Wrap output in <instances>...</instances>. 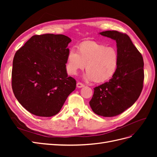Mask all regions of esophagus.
Here are the masks:
<instances>
[{"mask_svg":"<svg viewBox=\"0 0 157 157\" xmlns=\"http://www.w3.org/2000/svg\"><path fill=\"white\" fill-rule=\"evenodd\" d=\"M84 85L82 83H81V82H78L77 83V88H82V87H84Z\"/></svg>","mask_w":157,"mask_h":157,"instance_id":"1","label":"esophagus"}]
</instances>
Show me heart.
<instances>
[{"label": "heart", "mask_w": 157, "mask_h": 157, "mask_svg": "<svg viewBox=\"0 0 157 157\" xmlns=\"http://www.w3.org/2000/svg\"><path fill=\"white\" fill-rule=\"evenodd\" d=\"M118 64V54L115 48L94 41H86L78 46V51L70 49L66 69L69 74L74 75L85 67L86 78L94 82L102 83L113 77Z\"/></svg>", "instance_id": "obj_1"}]
</instances>
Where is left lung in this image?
Here are the masks:
<instances>
[{"instance_id": "left-lung-1", "label": "left lung", "mask_w": 157, "mask_h": 157, "mask_svg": "<svg viewBox=\"0 0 157 157\" xmlns=\"http://www.w3.org/2000/svg\"><path fill=\"white\" fill-rule=\"evenodd\" d=\"M116 40L118 64L113 77L94 88L90 105L98 115L111 117L130 107L140 97L144 87V59L126 33L117 31L99 33Z\"/></svg>"}]
</instances>
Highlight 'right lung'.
Here are the masks:
<instances>
[{
	"label": "right lung",
	"instance_id": "obj_1",
	"mask_svg": "<svg viewBox=\"0 0 157 157\" xmlns=\"http://www.w3.org/2000/svg\"><path fill=\"white\" fill-rule=\"evenodd\" d=\"M71 41L63 35H36L16 52L12 71L13 92L33 115H56L75 90L77 82L68 77L65 65Z\"/></svg>",
	"mask_w": 157,
	"mask_h": 157
}]
</instances>
